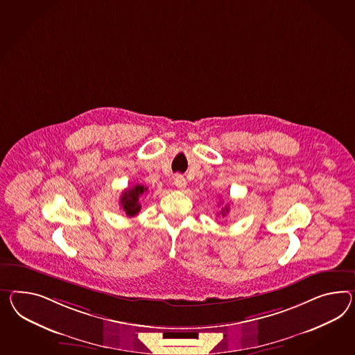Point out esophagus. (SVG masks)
<instances>
[{"label": "esophagus", "instance_id": "34e87169", "mask_svg": "<svg viewBox=\"0 0 355 355\" xmlns=\"http://www.w3.org/2000/svg\"><path fill=\"white\" fill-rule=\"evenodd\" d=\"M173 184H175V187H176L178 189H185V187H187V180H185V178H184L182 175H175V178H173Z\"/></svg>", "mask_w": 355, "mask_h": 355}]
</instances>
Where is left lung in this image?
<instances>
[{"label": "left lung", "mask_w": 355, "mask_h": 355, "mask_svg": "<svg viewBox=\"0 0 355 355\" xmlns=\"http://www.w3.org/2000/svg\"><path fill=\"white\" fill-rule=\"evenodd\" d=\"M220 214H221V216H223V218H224V216H227V214H229V207L225 206L224 209H221V212H220Z\"/></svg>", "instance_id": "1"}]
</instances>
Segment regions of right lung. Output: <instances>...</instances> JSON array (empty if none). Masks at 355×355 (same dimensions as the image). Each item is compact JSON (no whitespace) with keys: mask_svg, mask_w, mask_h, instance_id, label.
Here are the masks:
<instances>
[{"mask_svg":"<svg viewBox=\"0 0 355 355\" xmlns=\"http://www.w3.org/2000/svg\"><path fill=\"white\" fill-rule=\"evenodd\" d=\"M148 191L144 185H135L132 188H130L128 191H123L122 196H121V207L123 209V211L126 212V215L132 218L135 216L137 214H139V211L141 209V205L139 202L140 196Z\"/></svg>","mask_w":355,"mask_h":355,"instance_id":"add662e5","label":"right lung"}]
</instances>
